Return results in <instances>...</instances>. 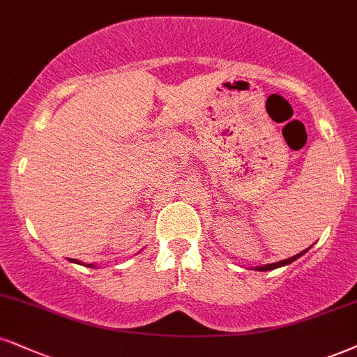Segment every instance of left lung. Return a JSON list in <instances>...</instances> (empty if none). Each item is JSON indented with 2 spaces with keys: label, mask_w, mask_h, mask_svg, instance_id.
I'll return each instance as SVG.
<instances>
[{
  "label": "left lung",
  "mask_w": 357,
  "mask_h": 357,
  "mask_svg": "<svg viewBox=\"0 0 357 357\" xmlns=\"http://www.w3.org/2000/svg\"><path fill=\"white\" fill-rule=\"evenodd\" d=\"M310 248H311V246H310ZM310 248H307V250H310ZM307 250H305V252H301V253H298V255H294V257H291V258L281 259V261H278V263H270V265H265V266H257V270L258 271H270V270H275V268L286 266V265H289V263H293L294 259H298L300 257H303V255H305Z\"/></svg>",
  "instance_id": "1"
}]
</instances>
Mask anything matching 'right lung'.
<instances>
[{"label":"right lung","mask_w":357,"mask_h":357,"mask_svg":"<svg viewBox=\"0 0 357 357\" xmlns=\"http://www.w3.org/2000/svg\"><path fill=\"white\" fill-rule=\"evenodd\" d=\"M69 259H71V261H74V263H79V265H82V263H81V261H77V259H73V258H69ZM84 266H89V268H92V265H84Z\"/></svg>","instance_id":"1"}]
</instances>
